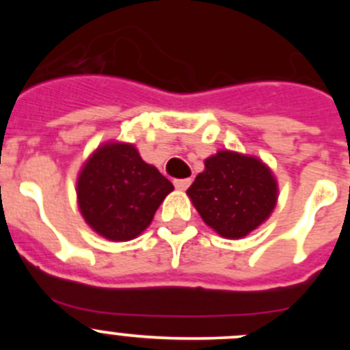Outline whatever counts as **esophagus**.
Wrapping results in <instances>:
<instances>
[{"mask_svg":"<svg viewBox=\"0 0 350 350\" xmlns=\"http://www.w3.org/2000/svg\"><path fill=\"white\" fill-rule=\"evenodd\" d=\"M173 184H175V187H177L178 191H185L191 185V178H177Z\"/></svg>","mask_w":350,"mask_h":350,"instance_id":"34e87169","label":"esophagus"}]
</instances>
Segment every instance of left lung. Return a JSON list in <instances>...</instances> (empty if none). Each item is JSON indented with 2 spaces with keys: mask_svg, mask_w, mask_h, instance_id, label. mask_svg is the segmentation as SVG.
<instances>
[{
  "mask_svg": "<svg viewBox=\"0 0 350 350\" xmlns=\"http://www.w3.org/2000/svg\"><path fill=\"white\" fill-rule=\"evenodd\" d=\"M187 196L206 226L224 238H242L273 212L277 180L258 157L219 150L205 159Z\"/></svg>",
  "mask_w": 350,
  "mask_h": 350,
  "instance_id": "8db88e82",
  "label": "left lung"
}]
</instances>
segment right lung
<instances>
[{"instance_id":"add662e5","label":"right lung","mask_w":350,"mask_h":350,"mask_svg":"<svg viewBox=\"0 0 350 350\" xmlns=\"http://www.w3.org/2000/svg\"><path fill=\"white\" fill-rule=\"evenodd\" d=\"M172 191V182L147 165L135 145L120 142L96 148L77 180L82 217L112 242L137 238Z\"/></svg>"}]
</instances>
